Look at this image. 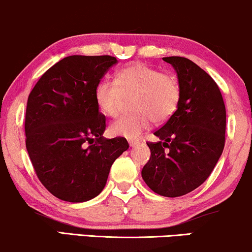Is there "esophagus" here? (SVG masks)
<instances>
[{"label": "esophagus", "instance_id": "esophagus-1", "mask_svg": "<svg viewBox=\"0 0 252 252\" xmlns=\"http://www.w3.org/2000/svg\"><path fill=\"white\" fill-rule=\"evenodd\" d=\"M138 139H129V144L131 148H135L136 145H138Z\"/></svg>", "mask_w": 252, "mask_h": 252}]
</instances>
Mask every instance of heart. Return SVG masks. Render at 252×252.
<instances>
[{
	"label": "heart",
	"mask_w": 252,
	"mask_h": 252,
	"mask_svg": "<svg viewBox=\"0 0 252 252\" xmlns=\"http://www.w3.org/2000/svg\"><path fill=\"white\" fill-rule=\"evenodd\" d=\"M181 96L177 76L163 73L145 63L120 69L115 82L107 79L95 88V101L104 115L115 117L131 98L133 111L121 116L110 126V132L129 139L138 138L152 121L163 123L176 113Z\"/></svg>",
	"instance_id": "obj_1"
}]
</instances>
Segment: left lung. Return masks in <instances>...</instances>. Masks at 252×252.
Instances as JSON below:
<instances>
[{"label":"left lung","instance_id":"8db88e82","mask_svg":"<svg viewBox=\"0 0 252 252\" xmlns=\"http://www.w3.org/2000/svg\"><path fill=\"white\" fill-rule=\"evenodd\" d=\"M176 69L181 96L176 113L148 143L151 157L142 170L145 184L159 195L192 192L211 176L225 142V106L219 86L192 60L166 57Z\"/></svg>","mask_w":252,"mask_h":252}]
</instances>
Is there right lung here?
<instances>
[{"label":"right lung","mask_w":252,"mask_h":252,"mask_svg":"<svg viewBox=\"0 0 252 252\" xmlns=\"http://www.w3.org/2000/svg\"><path fill=\"white\" fill-rule=\"evenodd\" d=\"M117 59L69 56L47 69L28 97L25 145L38 179L51 194L68 202L97 196L111 165L129 144L107 139L106 116L95 88Z\"/></svg>","instance_id":"obj_1"}]
</instances>
